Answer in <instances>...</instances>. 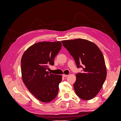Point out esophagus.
Returning a JSON list of instances; mask_svg holds the SVG:
<instances>
[{
  "mask_svg": "<svg viewBox=\"0 0 121 121\" xmlns=\"http://www.w3.org/2000/svg\"><path fill=\"white\" fill-rule=\"evenodd\" d=\"M67 76H68L67 75H65V74H63V77H67Z\"/></svg>",
  "mask_w": 121,
  "mask_h": 121,
  "instance_id": "obj_1",
  "label": "esophagus"
}]
</instances>
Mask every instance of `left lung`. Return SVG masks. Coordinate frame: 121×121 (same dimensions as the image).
Listing matches in <instances>:
<instances>
[{
	"instance_id": "8db88e82",
	"label": "left lung",
	"mask_w": 121,
	"mask_h": 121,
	"mask_svg": "<svg viewBox=\"0 0 121 121\" xmlns=\"http://www.w3.org/2000/svg\"><path fill=\"white\" fill-rule=\"evenodd\" d=\"M61 43L77 68H83L82 73L76 74L74 84L77 95L83 100L91 99L99 92L107 77L103 54L95 44L86 39L63 40Z\"/></svg>"
}]
</instances>
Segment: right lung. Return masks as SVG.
I'll return each instance as SVG.
<instances>
[{
	"label": "right lung",
	"instance_id": "right-lung-1",
	"mask_svg": "<svg viewBox=\"0 0 121 121\" xmlns=\"http://www.w3.org/2000/svg\"><path fill=\"white\" fill-rule=\"evenodd\" d=\"M61 48L57 42H40L29 47L21 59L22 77L29 91L40 101L48 102L56 97L61 75L48 73V65Z\"/></svg>",
	"mask_w": 121,
	"mask_h": 121
}]
</instances>
